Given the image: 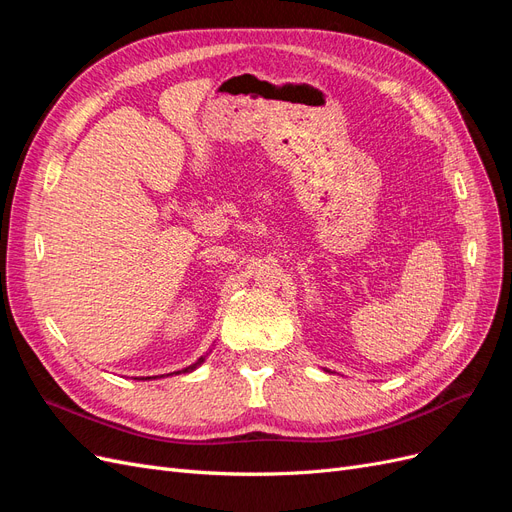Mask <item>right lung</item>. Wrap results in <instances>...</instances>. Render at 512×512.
<instances>
[{"label": "right lung", "instance_id": "add662e5", "mask_svg": "<svg viewBox=\"0 0 512 512\" xmlns=\"http://www.w3.org/2000/svg\"><path fill=\"white\" fill-rule=\"evenodd\" d=\"M205 359H207V354L205 356H200V359L196 361V363H192V365H188V367H183L181 371H173V374H190V371H194L196 367H200V365H203L205 363ZM170 376V374H168ZM156 378H164V376H141V378H134V380H156Z\"/></svg>", "mask_w": 512, "mask_h": 512}]
</instances>
